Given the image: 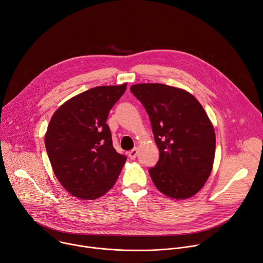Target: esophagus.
<instances>
[{
    "label": "esophagus",
    "mask_w": 263,
    "mask_h": 263,
    "mask_svg": "<svg viewBox=\"0 0 263 263\" xmlns=\"http://www.w3.org/2000/svg\"><path fill=\"white\" fill-rule=\"evenodd\" d=\"M136 155H137V148H134V149H132L130 152H129V157L131 160H134L135 157H136Z\"/></svg>",
    "instance_id": "obj_1"
}]
</instances>
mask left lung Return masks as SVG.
<instances>
[{
	"instance_id": "obj_1",
	"label": "left lung",
	"mask_w": 263,
	"mask_h": 263,
	"mask_svg": "<svg viewBox=\"0 0 263 263\" xmlns=\"http://www.w3.org/2000/svg\"><path fill=\"white\" fill-rule=\"evenodd\" d=\"M130 90L149 114L160 150L159 162L149 169L155 187L176 200L195 196L211 176L216 151L215 129L202 104L163 83L133 84Z\"/></svg>"
}]
</instances>
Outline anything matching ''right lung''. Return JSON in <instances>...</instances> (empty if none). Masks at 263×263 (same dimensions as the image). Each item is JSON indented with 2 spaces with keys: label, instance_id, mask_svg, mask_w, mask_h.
Wrapping results in <instances>:
<instances>
[{
  "label": "right lung",
  "instance_id": "add662e5",
  "mask_svg": "<svg viewBox=\"0 0 263 263\" xmlns=\"http://www.w3.org/2000/svg\"><path fill=\"white\" fill-rule=\"evenodd\" d=\"M127 83L102 85L65 101L51 116L45 148L57 180L72 196L96 200L114 186L127 159L116 152L107 119Z\"/></svg>",
  "mask_w": 263,
  "mask_h": 263
}]
</instances>
